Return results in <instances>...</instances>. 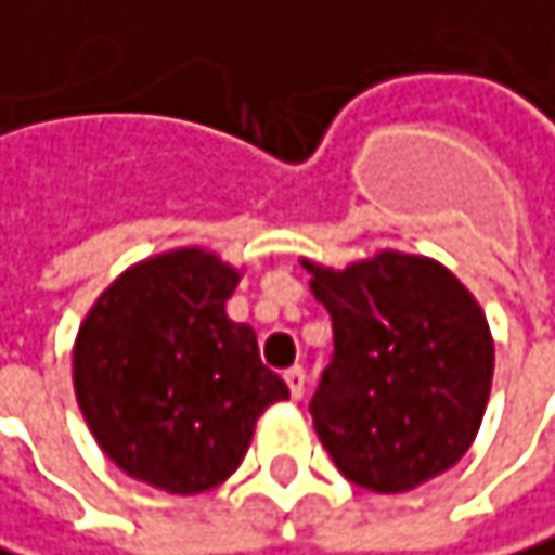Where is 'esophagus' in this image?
Instances as JSON below:
<instances>
[{"label":"esophagus","mask_w":555,"mask_h":555,"mask_svg":"<svg viewBox=\"0 0 555 555\" xmlns=\"http://www.w3.org/2000/svg\"><path fill=\"white\" fill-rule=\"evenodd\" d=\"M286 384H289L293 400H302V397H306V387H309V377H306L302 367H293V371L286 374Z\"/></svg>","instance_id":"1"}]
</instances>
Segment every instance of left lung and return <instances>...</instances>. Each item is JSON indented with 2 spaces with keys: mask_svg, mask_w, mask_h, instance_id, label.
Listing matches in <instances>:
<instances>
[{
  "mask_svg": "<svg viewBox=\"0 0 555 555\" xmlns=\"http://www.w3.org/2000/svg\"><path fill=\"white\" fill-rule=\"evenodd\" d=\"M302 266L335 328L309 413L338 472L377 494L449 472L478 436L494 377L475 296L442 262L397 249L348 269Z\"/></svg>",
  "mask_w": 555,
  "mask_h": 555,
  "instance_id": "obj_1",
  "label": "left lung"
}]
</instances>
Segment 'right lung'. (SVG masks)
<instances>
[{
    "instance_id": "obj_1",
    "label": "right lung",
    "mask_w": 555,
    "mask_h": 555,
    "mask_svg": "<svg viewBox=\"0 0 555 555\" xmlns=\"http://www.w3.org/2000/svg\"><path fill=\"white\" fill-rule=\"evenodd\" d=\"M240 272L201 246L129 266L74 341V393L96 446L168 494L227 481L266 406L289 397L249 325L227 319Z\"/></svg>"
}]
</instances>
